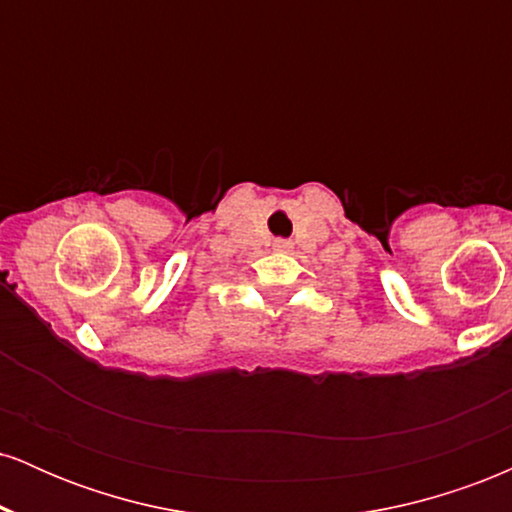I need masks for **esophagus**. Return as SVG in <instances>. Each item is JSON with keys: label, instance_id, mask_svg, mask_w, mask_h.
I'll list each match as a JSON object with an SVG mask.
<instances>
[{"label": "esophagus", "instance_id": "1", "mask_svg": "<svg viewBox=\"0 0 512 512\" xmlns=\"http://www.w3.org/2000/svg\"><path fill=\"white\" fill-rule=\"evenodd\" d=\"M291 248H293V245H291V240H284V238L274 240V250H276V252H289Z\"/></svg>", "mask_w": 512, "mask_h": 512}]
</instances>
